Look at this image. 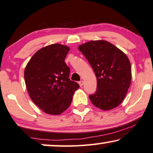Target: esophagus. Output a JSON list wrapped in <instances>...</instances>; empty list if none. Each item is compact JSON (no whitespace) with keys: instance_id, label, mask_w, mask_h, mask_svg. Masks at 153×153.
I'll use <instances>...</instances> for the list:
<instances>
[{"instance_id":"obj_1","label":"esophagus","mask_w":153,"mask_h":153,"mask_svg":"<svg viewBox=\"0 0 153 153\" xmlns=\"http://www.w3.org/2000/svg\"><path fill=\"white\" fill-rule=\"evenodd\" d=\"M83 84H84V82H83L82 80H80V82H79V85H80V87H82Z\"/></svg>"}]
</instances>
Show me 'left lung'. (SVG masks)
Instances as JSON below:
<instances>
[{
	"instance_id": "8db88e82",
	"label": "left lung",
	"mask_w": 153,
	"mask_h": 153,
	"mask_svg": "<svg viewBox=\"0 0 153 153\" xmlns=\"http://www.w3.org/2000/svg\"><path fill=\"white\" fill-rule=\"evenodd\" d=\"M78 49L97 77V91L89 96L91 103L103 111L118 106L131 84V68L127 55L105 40H91Z\"/></svg>"
}]
</instances>
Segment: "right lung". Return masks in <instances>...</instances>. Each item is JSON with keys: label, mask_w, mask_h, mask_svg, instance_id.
Masks as SVG:
<instances>
[{"label": "right lung", "mask_w": 153, "mask_h": 153, "mask_svg": "<svg viewBox=\"0 0 153 153\" xmlns=\"http://www.w3.org/2000/svg\"><path fill=\"white\" fill-rule=\"evenodd\" d=\"M68 51V46L61 44L42 48L33 54L24 71L30 99L50 115H59L66 111L80 87L69 78L70 68L64 62Z\"/></svg>", "instance_id": "obj_1"}]
</instances>
